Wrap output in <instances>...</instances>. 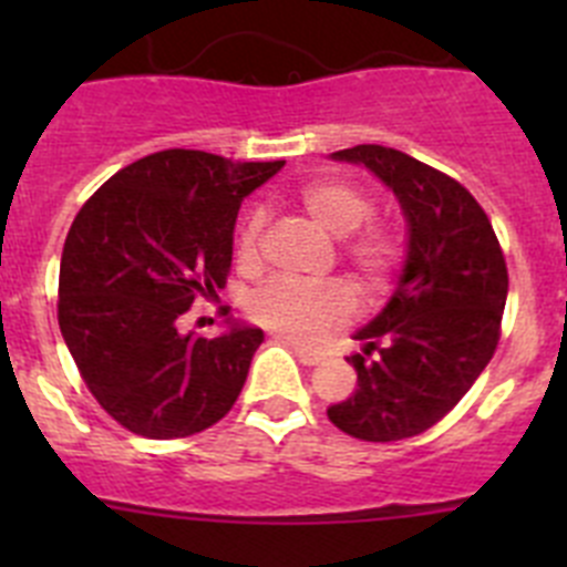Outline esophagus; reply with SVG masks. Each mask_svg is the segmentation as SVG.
I'll return each mask as SVG.
<instances>
[{
  "label": "esophagus",
  "instance_id": "1",
  "mask_svg": "<svg viewBox=\"0 0 567 567\" xmlns=\"http://www.w3.org/2000/svg\"><path fill=\"white\" fill-rule=\"evenodd\" d=\"M280 340H284L287 346H292L295 354H298V360L303 365H318L320 360H323V352H315V349H307V346L295 343V340H289V338H280Z\"/></svg>",
  "mask_w": 567,
  "mask_h": 567
}]
</instances>
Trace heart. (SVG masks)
<instances>
[{
	"mask_svg": "<svg viewBox=\"0 0 567 567\" xmlns=\"http://www.w3.org/2000/svg\"><path fill=\"white\" fill-rule=\"evenodd\" d=\"M300 209L327 229L334 238H346L369 221L378 209V202L369 189L340 178L309 182L298 189ZM264 213L249 209L235 229V258L240 269L258 267L260 235H264ZM363 227V226H362ZM364 228V227H363ZM405 255V238L394 224H367L354 238L343 244V258L349 260L354 278L365 292H378L392 280L394 269ZM249 318L260 327L272 329L289 340L320 338L327 329L343 323L354 312V292L349 284L332 278L320 284H300V280L275 278L255 289L247 303Z\"/></svg>",
	"mask_w": 567,
	"mask_h": 567,
	"instance_id": "b5f03b06",
	"label": "heart"
}]
</instances>
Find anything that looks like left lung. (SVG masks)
<instances>
[{
	"instance_id": "8db88e82",
	"label": "left lung",
	"mask_w": 567,
	"mask_h": 567,
	"mask_svg": "<svg viewBox=\"0 0 567 567\" xmlns=\"http://www.w3.org/2000/svg\"><path fill=\"white\" fill-rule=\"evenodd\" d=\"M332 155L394 189L409 221V258L392 300L354 334L365 343L346 358L358 389L327 414L365 443L417 437L452 412L497 352L508 298L503 247L452 175L380 144Z\"/></svg>"
}]
</instances>
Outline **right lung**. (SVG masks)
<instances>
[{"instance_id":"1","label":"right lung","mask_w":567,"mask_h":567,"mask_svg":"<svg viewBox=\"0 0 567 567\" xmlns=\"http://www.w3.org/2000/svg\"><path fill=\"white\" fill-rule=\"evenodd\" d=\"M284 162L162 150L104 182L73 218L59 267V329L79 374L127 432L175 440L238 400L264 332H178L233 267L240 202Z\"/></svg>"}]
</instances>
